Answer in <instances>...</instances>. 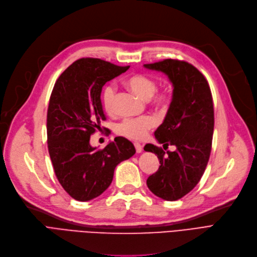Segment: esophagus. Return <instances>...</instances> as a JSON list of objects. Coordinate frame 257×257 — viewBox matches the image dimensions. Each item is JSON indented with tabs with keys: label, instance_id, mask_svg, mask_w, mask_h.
<instances>
[{
	"label": "esophagus",
	"instance_id": "obj_1",
	"mask_svg": "<svg viewBox=\"0 0 257 257\" xmlns=\"http://www.w3.org/2000/svg\"><path fill=\"white\" fill-rule=\"evenodd\" d=\"M135 147H136V151H137V153H141L142 152V150H143V146L141 144H139V143H135Z\"/></svg>",
	"mask_w": 257,
	"mask_h": 257
}]
</instances>
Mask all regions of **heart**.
<instances>
[{"label":"heart","instance_id":"heart-1","mask_svg":"<svg viewBox=\"0 0 257 257\" xmlns=\"http://www.w3.org/2000/svg\"><path fill=\"white\" fill-rule=\"evenodd\" d=\"M126 85L131 90L144 99H147L151 105L158 109H165L168 106L169 96L167 93H156L159 88L158 81L146 74H135L128 77ZM116 88L113 85H107L102 95V102L105 111L109 114L115 111ZM155 126V119L152 116L140 118H125L116 125V135L133 141H142L147 137L148 132Z\"/></svg>","mask_w":257,"mask_h":257}]
</instances>
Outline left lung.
Segmentation results:
<instances>
[{
    "label": "left lung",
    "instance_id": "obj_1",
    "mask_svg": "<svg viewBox=\"0 0 257 257\" xmlns=\"http://www.w3.org/2000/svg\"><path fill=\"white\" fill-rule=\"evenodd\" d=\"M144 66L166 73L174 87L168 112L154 136L164 149L169 145L176 149L166 153L152 144L144 147L158 155L161 164L147 178L148 188L172 202L190 192L206 170L214 129L212 93L204 74L190 63L166 59Z\"/></svg>",
    "mask_w": 257,
    "mask_h": 257
}]
</instances>
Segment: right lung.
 Returning <instances> with one entry per match:
<instances>
[{"label": "right lung", "instance_id": "obj_1", "mask_svg": "<svg viewBox=\"0 0 257 257\" xmlns=\"http://www.w3.org/2000/svg\"><path fill=\"white\" fill-rule=\"evenodd\" d=\"M129 67L83 58L59 76L52 89L47 110L48 151L59 183L80 202L101 195L112 182L115 167L136 153L133 144L120 137L104 149L89 144L106 120L103 86Z\"/></svg>", "mask_w": 257, "mask_h": 257}]
</instances>
